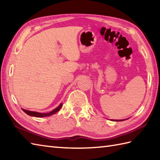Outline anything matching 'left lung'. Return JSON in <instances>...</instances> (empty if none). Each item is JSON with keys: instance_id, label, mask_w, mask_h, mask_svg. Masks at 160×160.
<instances>
[{"instance_id": "obj_1", "label": "left lung", "mask_w": 160, "mask_h": 160, "mask_svg": "<svg viewBox=\"0 0 160 160\" xmlns=\"http://www.w3.org/2000/svg\"><path fill=\"white\" fill-rule=\"evenodd\" d=\"M123 120H112V121H123Z\"/></svg>"}]
</instances>
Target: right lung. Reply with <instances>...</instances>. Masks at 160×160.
<instances>
[{"mask_svg": "<svg viewBox=\"0 0 160 160\" xmlns=\"http://www.w3.org/2000/svg\"><path fill=\"white\" fill-rule=\"evenodd\" d=\"M62 107V104L61 103V104H60L58 107L55 108V109H53V111L49 112V113H39V112H36V111L25 110V109H24V108H22V110L24 112H25V113L30 115V116H33V117H36V118H43V117H48V116H50V115L55 114L56 113H57V112L60 109L61 107Z\"/></svg>", "mask_w": 160, "mask_h": 160, "instance_id": "obj_1", "label": "right lung"}]
</instances>
